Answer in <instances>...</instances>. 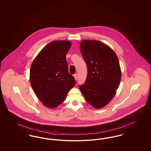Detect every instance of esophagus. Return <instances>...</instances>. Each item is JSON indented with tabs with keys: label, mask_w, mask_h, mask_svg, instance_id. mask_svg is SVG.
<instances>
[{
	"label": "esophagus",
	"mask_w": 151,
	"mask_h": 151,
	"mask_svg": "<svg viewBox=\"0 0 151 151\" xmlns=\"http://www.w3.org/2000/svg\"><path fill=\"white\" fill-rule=\"evenodd\" d=\"M73 76H74L75 80H77V79H78V74H77V73H75V74L73 75Z\"/></svg>",
	"instance_id": "esophagus-1"
}]
</instances>
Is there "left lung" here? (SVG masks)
Instances as JSON below:
<instances>
[{
    "label": "left lung",
    "mask_w": 151,
    "mask_h": 151,
    "mask_svg": "<svg viewBox=\"0 0 151 151\" xmlns=\"http://www.w3.org/2000/svg\"><path fill=\"white\" fill-rule=\"evenodd\" d=\"M80 48L88 68L86 82L80 90L94 108H103L114 97L120 84L118 58L109 46L97 40H83Z\"/></svg>",
    "instance_id": "8db88e82"
}]
</instances>
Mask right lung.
<instances>
[{"label":"right lung","instance_id":"1","mask_svg":"<svg viewBox=\"0 0 151 151\" xmlns=\"http://www.w3.org/2000/svg\"><path fill=\"white\" fill-rule=\"evenodd\" d=\"M71 42L54 41L46 45L33 60L30 70V83L43 105L53 109L66 99L75 80L69 73L66 54Z\"/></svg>","mask_w":151,"mask_h":151}]
</instances>
